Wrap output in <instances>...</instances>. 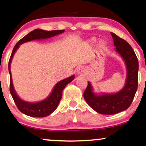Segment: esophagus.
<instances>
[{"instance_id": "obj_1", "label": "esophagus", "mask_w": 146, "mask_h": 146, "mask_svg": "<svg viewBox=\"0 0 146 146\" xmlns=\"http://www.w3.org/2000/svg\"><path fill=\"white\" fill-rule=\"evenodd\" d=\"M85 72H86V70H85V68L84 66H80L77 70V73L80 75L84 74Z\"/></svg>"}]
</instances>
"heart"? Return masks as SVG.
<instances>
[{"label":"heart","instance_id":"b5f03b06","mask_svg":"<svg viewBox=\"0 0 146 146\" xmlns=\"http://www.w3.org/2000/svg\"><path fill=\"white\" fill-rule=\"evenodd\" d=\"M96 39L95 38V37H93V38L90 39V43H94L96 42ZM104 45H105V43H104L103 41H102V42L101 43V45L102 47H103V46H104Z\"/></svg>","mask_w":146,"mask_h":146}]
</instances>
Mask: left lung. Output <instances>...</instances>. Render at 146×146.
Segmentation results:
<instances>
[{
  "label": "left lung",
  "mask_w": 146,
  "mask_h": 146,
  "mask_svg": "<svg viewBox=\"0 0 146 146\" xmlns=\"http://www.w3.org/2000/svg\"><path fill=\"white\" fill-rule=\"evenodd\" d=\"M112 35L116 51L121 55L127 67V79L124 88L115 94H104L97 96L92 92L90 83L84 92V98L88 105L98 113L113 115L126 110L133 101L138 86L139 64L137 56L131 45L115 33Z\"/></svg>",
  "instance_id": "obj_1"
}]
</instances>
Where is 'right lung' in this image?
Masks as SVG:
<instances>
[{
    "mask_svg": "<svg viewBox=\"0 0 146 146\" xmlns=\"http://www.w3.org/2000/svg\"><path fill=\"white\" fill-rule=\"evenodd\" d=\"M63 32H64V30L45 31V30L40 29H35L23 37L21 39H20L13 48L9 62V72L10 74V92L18 109L21 112L24 113L25 115L34 117H44L48 116L51 113H52L58 107V104L61 100L62 91H63L64 88H65L66 85L74 78V75L71 76L70 77L64 79V80L57 83L54 89H53L52 93L46 99L38 102V103H27V102L23 101L19 97L15 92L13 85L11 72V63L14 54L19 48V45L22 43L34 40V39L50 38V37H54L55 35H58V34L62 33Z\"/></svg>",
    "mask_w": 146,
    "mask_h": 146,
    "instance_id": "right-lung-1",
    "label": "right lung"
}]
</instances>
